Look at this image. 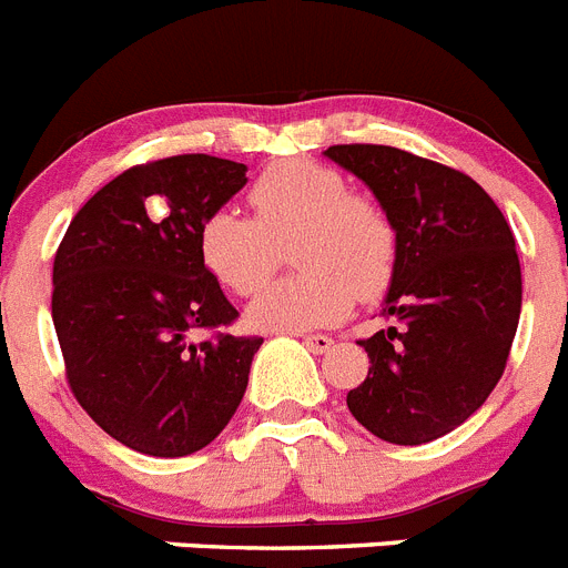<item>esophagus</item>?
Here are the masks:
<instances>
[{"label":"esophagus","mask_w":568,"mask_h":568,"mask_svg":"<svg viewBox=\"0 0 568 568\" xmlns=\"http://www.w3.org/2000/svg\"><path fill=\"white\" fill-rule=\"evenodd\" d=\"M304 344H307L313 353H327L333 347V338L331 336H304Z\"/></svg>","instance_id":"1"}]
</instances>
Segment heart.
<instances>
[{
  "label": "heart",
  "mask_w": 568,
  "mask_h": 568,
  "mask_svg": "<svg viewBox=\"0 0 568 568\" xmlns=\"http://www.w3.org/2000/svg\"><path fill=\"white\" fill-rule=\"evenodd\" d=\"M255 221L221 206L197 226L203 270L235 295L258 290L290 242L298 273L266 284L246 307L258 331H313L342 322L356 293L376 298L394 281L396 226L376 197L347 189L336 169L284 160L252 181Z\"/></svg>",
  "instance_id": "1"
}]
</instances>
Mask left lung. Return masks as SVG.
<instances>
[{
  "label": "left lung",
  "mask_w": 568,
  "mask_h": 568,
  "mask_svg": "<svg viewBox=\"0 0 568 568\" xmlns=\"http://www.w3.org/2000/svg\"><path fill=\"white\" fill-rule=\"evenodd\" d=\"M327 158L371 186L399 235L385 316L362 338L371 367L347 408L373 436L423 445L488 399L520 322L515 232L488 192L457 169L394 145H331Z\"/></svg>",
  "instance_id": "obj_1"
}]
</instances>
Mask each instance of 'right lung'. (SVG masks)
Listing matches in <instances>:
<instances>
[{
    "instance_id": "1",
    "label": "right lung",
    "mask_w": 568,
    "mask_h": 568,
    "mask_svg": "<svg viewBox=\"0 0 568 568\" xmlns=\"http://www.w3.org/2000/svg\"><path fill=\"white\" fill-rule=\"evenodd\" d=\"M246 166L174 154L125 169L74 215L53 258V331L82 410L125 448L186 457L237 410L258 336L197 258V226ZM212 337L192 343L191 333Z\"/></svg>"
}]
</instances>
